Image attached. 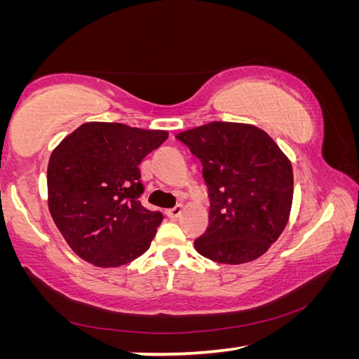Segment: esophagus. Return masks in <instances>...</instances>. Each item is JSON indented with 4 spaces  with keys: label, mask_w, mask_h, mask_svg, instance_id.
I'll return each mask as SVG.
<instances>
[{
    "label": "esophagus",
    "mask_w": 359,
    "mask_h": 359,
    "mask_svg": "<svg viewBox=\"0 0 359 359\" xmlns=\"http://www.w3.org/2000/svg\"><path fill=\"white\" fill-rule=\"evenodd\" d=\"M166 215L171 218V220H175V218H179L182 215V205H175L172 209H168L166 210Z\"/></svg>",
    "instance_id": "34e87169"
}]
</instances>
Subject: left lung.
Instances as JSON below:
<instances>
[{
  "label": "left lung",
  "mask_w": 359,
  "mask_h": 359,
  "mask_svg": "<svg viewBox=\"0 0 359 359\" xmlns=\"http://www.w3.org/2000/svg\"><path fill=\"white\" fill-rule=\"evenodd\" d=\"M203 163L209 226L198 253L241 264L267 252L287 226L293 169L269 135L252 125L212 121L175 136Z\"/></svg>",
  "instance_id": "8db88e82"
}]
</instances>
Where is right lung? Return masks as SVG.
Instances as JSON below:
<instances>
[{"label":"right lung","instance_id":"add662e5","mask_svg":"<svg viewBox=\"0 0 359 359\" xmlns=\"http://www.w3.org/2000/svg\"><path fill=\"white\" fill-rule=\"evenodd\" d=\"M166 139V131L92 121L52 151L48 210L82 259L117 267L149 250L163 214L141 204L139 165Z\"/></svg>","mask_w":359,"mask_h":359}]
</instances>
